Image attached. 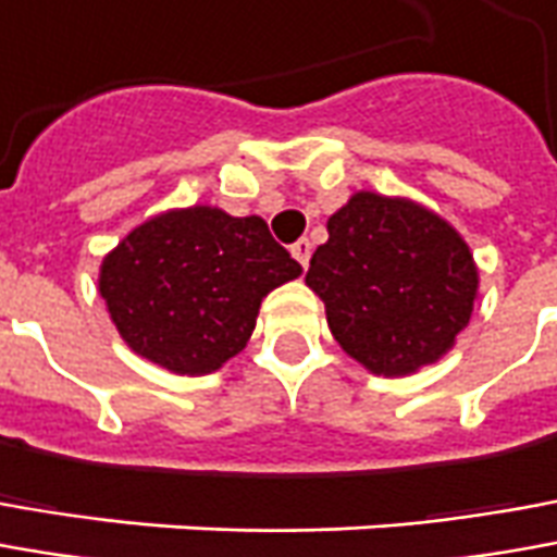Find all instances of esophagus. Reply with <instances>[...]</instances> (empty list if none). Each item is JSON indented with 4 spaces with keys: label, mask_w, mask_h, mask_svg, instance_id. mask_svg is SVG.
<instances>
[{
    "label": "esophagus",
    "mask_w": 557,
    "mask_h": 557,
    "mask_svg": "<svg viewBox=\"0 0 557 557\" xmlns=\"http://www.w3.org/2000/svg\"><path fill=\"white\" fill-rule=\"evenodd\" d=\"M290 255L297 257V260H300V267L306 270V267H309V257H312V242L309 239L294 242V245H290Z\"/></svg>",
    "instance_id": "34e87169"
}]
</instances>
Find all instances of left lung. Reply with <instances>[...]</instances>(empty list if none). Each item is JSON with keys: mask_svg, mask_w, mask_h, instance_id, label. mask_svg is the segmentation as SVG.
Masks as SVG:
<instances>
[{"mask_svg": "<svg viewBox=\"0 0 557 557\" xmlns=\"http://www.w3.org/2000/svg\"><path fill=\"white\" fill-rule=\"evenodd\" d=\"M306 285L330 333L375 375L440 360L473 315L479 272L467 242L409 199L360 190L327 221Z\"/></svg>", "mask_w": 557, "mask_h": 557, "instance_id": "8db88e82", "label": "left lung"}]
</instances>
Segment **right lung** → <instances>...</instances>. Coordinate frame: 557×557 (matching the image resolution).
I'll return each mask as SVG.
<instances>
[{"label":"right lung","mask_w":557,"mask_h":557,"mask_svg":"<svg viewBox=\"0 0 557 557\" xmlns=\"http://www.w3.org/2000/svg\"><path fill=\"white\" fill-rule=\"evenodd\" d=\"M300 272L263 218L194 206L133 230L102 260L99 294L136 355L202 375L239 355L260 300Z\"/></svg>","instance_id":"add662e5"}]
</instances>
